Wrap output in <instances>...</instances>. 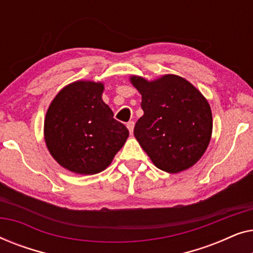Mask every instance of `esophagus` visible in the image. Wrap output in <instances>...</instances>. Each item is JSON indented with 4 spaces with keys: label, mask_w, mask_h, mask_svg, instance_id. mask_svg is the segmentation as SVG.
Segmentation results:
<instances>
[{
    "label": "esophagus",
    "mask_w": 253,
    "mask_h": 253,
    "mask_svg": "<svg viewBox=\"0 0 253 253\" xmlns=\"http://www.w3.org/2000/svg\"><path fill=\"white\" fill-rule=\"evenodd\" d=\"M126 127H127V130L130 131V133L132 134V132H133V127H134V122H132V121H130V122L126 124Z\"/></svg>",
    "instance_id": "obj_1"
}]
</instances>
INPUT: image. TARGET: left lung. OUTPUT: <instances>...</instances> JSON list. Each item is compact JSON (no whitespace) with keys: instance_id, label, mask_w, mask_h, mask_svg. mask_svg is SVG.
Returning <instances> with one entry per match:
<instances>
[{"instance_id":"1","label":"left lung","mask_w":253,"mask_h":253,"mask_svg":"<svg viewBox=\"0 0 253 253\" xmlns=\"http://www.w3.org/2000/svg\"><path fill=\"white\" fill-rule=\"evenodd\" d=\"M130 83L141 94L144 110L133 134L153 165L169 174L191 168L212 137V110L205 96L177 75L154 81L131 76Z\"/></svg>"}]
</instances>
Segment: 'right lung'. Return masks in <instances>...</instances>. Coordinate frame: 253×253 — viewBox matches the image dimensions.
<instances>
[{"instance_id":"obj_1","label":"right lung","mask_w":253,"mask_h":253,"mask_svg":"<svg viewBox=\"0 0 253 253\" xmlns=\"http://www.w3.org/2000/svg\"><path fill=\"white\" fill-rule=\"evenodd\" d=\"M103 89L101 82H74L47 109L44 143L55 161L75 174L105 170L129 137V130L103 102Z\"/></svg>"}]
</instances>
